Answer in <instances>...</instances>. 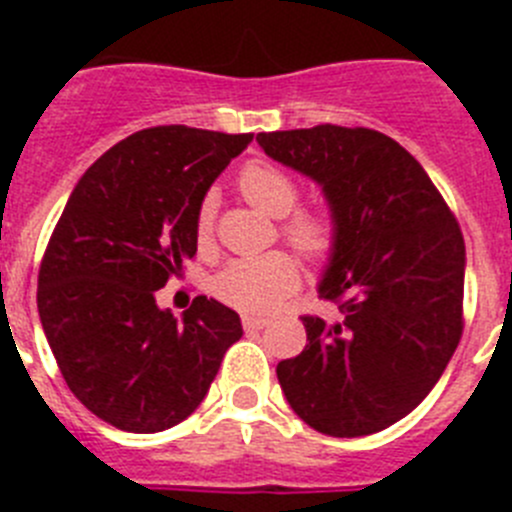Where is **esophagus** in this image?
I'll use <instances>...</instances> for the list:
<instances>
[{"label": "esophagus", "mask_w": 512, "mask_h": 512, "mask_svg": "<svg viewBox=\"0 0 512 512\" xmlns=\"http://www.w3.org/2000/svg\"><path fill=\"white\" fill-rule=\"evenodd\" d=\"M243 328L246 330H259L269 323V318H259V315H243Z\"/></svg>", "instance_id": "obj_1"}]
</instances>
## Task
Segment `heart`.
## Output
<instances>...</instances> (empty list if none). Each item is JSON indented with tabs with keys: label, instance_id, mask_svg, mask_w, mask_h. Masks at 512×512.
I'll use <instances>...</instances> for the list:
<instances>
[{
	"label": "heart",
	"instance_id": "b5f03b06",
	"mask_svg": "<svg viewBox=\"0 0 512 512\" xmlns=\"http://www.w3.org/2000/svg\"><path fill=\"white\" fill-rule=\"evenodd\" d=\"M238 189L253 207L271 217H282V238L310 261L328 259L336 248L338 225L328 210H295L300 187L287 171L253 161L238 174ZM194 238L200 251L215 241L212 200H202L194 217ZM300 287V264L292 253L269 251L235 259L212 279V292L223 305L241 312H271Z\"/></svg>",
	"mask_w": 512,
	"mask_h": 512
}]
</instances>
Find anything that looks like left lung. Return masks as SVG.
<instances>
[{
  "label": "left lung",
  "mask_w": 512,
  "mask_h": 512,
  "mask_svg": "<svg viewBox=\"0 0 512 512\" xmlns=\"http://www.w3.org/2000/svg\"><path fill=\"white\" fill-rule=\"evenodd\" d=\"M256 140L323 187L338 225L318 292L343 320L302 315L307 346L277 366L284 397L325 436L384 431L418 408L459 346V223L423 166L379 130L315 125Z\"/></svg>",
  "instance_id": "obj_1"
}]
</instances>
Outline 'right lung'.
I'll use <instances>...</instances> for the list:
<instances>
[{"mask_svg": "<svg viewBox=\"0 0 512 512\" xmlns=\"http://www.w3.org/2000/svg\"><path fill=\"white\" fill-rule=\"evenodd\" d=\"M253 140L187 125L140 130L81 176L38 274V312L76 400L104 423L158 433L210 390L241 318L205 295L176 320L156 292L197 253L194 217Z\"/></svg>", "mask_w": 512, "mask_h": 512, "instance_id": "1", "label": "right lung"}]
</instances>
